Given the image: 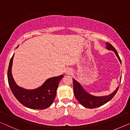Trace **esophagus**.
I'll use <instances>...</instances> for the list:
<instances>
[{"label": "esophagus", "mask_w": 130, "mask_h": 130, "mask_svg": "<svg viewBox=\"0 0 130 130\" xmlns=\"http://www.w3.org/2000/svg\"><path fill=\"white\" fill-rule=\"evenodd\" d=\"M72 73V70L68 69L67 72H66V74H71Z\"/></svg>", "instance_id": "34e87169"}]
</instances>
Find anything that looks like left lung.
<instances>
[{
  "label": "left lung",
  "mask_w": 130,
  "mask_h": 130,
  "mask_svg": "<svg viewBox=\"0 0 130 130\" xmlns=\"http://www.w3.org/2000/svg\"><path fill=\"white\" fill-rule=\"evenodd\" d=\"M106 48L108 50H112V51L115 52L116 56H117L118 60H119L120 62L121 63V60L119 56L118 52L113 46L108 42L106 43ZM121 77H122V76H121ZM73 82L74 94L76 99L78 100V102L83 106L87 108L91 109L100 107L105 104L107 102H108L115 95V94L116 93L119 89V87H117V88L116 89L115 91L113 93H112L108 96H94L91 95V94L88 93L87 92L85 91L80 84L74 80V78H73Z\"/></svg>",
  "instance_id": "obj_1"
}]
</instances>
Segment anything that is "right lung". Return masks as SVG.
I'll return each mask as SVG.
<instances>
[{
    "mask_svg": "<svg viewBox=\"0 0 130 130\" xmlns=\"http://www.w3.org/2000/svg\"><path fill=\"white\" fill-rule=\"evenodd\" d=\"M14 56V53L10 60L7 72L8 84L13 94L22 104L30 109H44L50 107L54 102L59 83L63 76L48 78L36 89H24L19 87L12 77L11 69Z\"/></svg>",
    "mask_w": 130,
    "mask_h": 130,
    "instance_id": "obj_1",
    "label": "right lung"
}]
</instances>
